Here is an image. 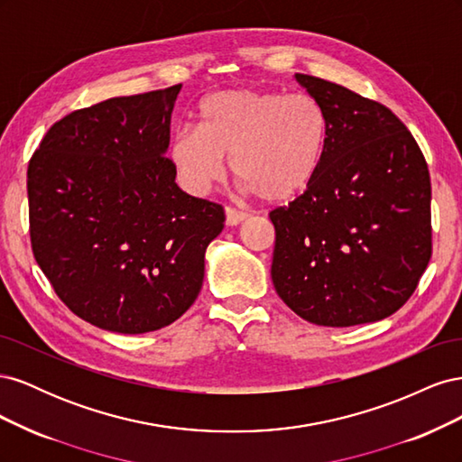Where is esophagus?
I'll return each mask as SVG.
<instances>
[{"label":"esophagus","instance_id":"34e87169","mask_svg":"<svg viewBox=\"0 0 462 462\" xmlns=\"http://www.w3.org/2000/svg\"><path fill=\"white\" fill-rule=\"evenodd\" d=\"M246 212H243V209H236L233 206H226V223L227 226H239L241 221L246 219Z\"/></svg>","mask_w":462,"mask_h":462}]
</instances>
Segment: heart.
<instances>
[{
  "label": "heart",
  "mask_w": 462,
  "mask_h": 462,
  "mask_svg": "<svg viewBox=\"0 0 462 462\" xmlns=\"http://www.w3.org/2000/svg\"><path fill=\"white\" fill-rule=\"evenodd\" d=\"M199 129L180 127L170 160L190 192L204 194L226 175V158L250 194L282 204L314 183L329 143V119L306 94L253 88L223 90L204 97Z\"/></svg>",
  "instance_id": "heart-1"
}]
</instances>
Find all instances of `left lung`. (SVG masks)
<instances>
[{"label":"left lung","mask_w":462,"mask_h":462,"mask_svg":"<svg viewBox=\"0 0 462 462\" xmlns=\"http://www.w3.org/2000/svg\"><path fill=\"white\" fill-rule=\"evenodd\" d=\"M297 80L326 109L329 143L314 183L270 212L277 295L316 326L397 312L431 258V183L420 146L380 102L312 75Z\"/></svg>","instance_id":"left-lung-1"}]
</instances>
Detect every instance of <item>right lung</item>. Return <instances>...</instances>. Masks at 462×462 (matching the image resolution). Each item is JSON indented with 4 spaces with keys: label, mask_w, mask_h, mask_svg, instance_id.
<instances>
[{
    "label": "right lung",
    "mask_w": 462,
    "mask_h": 462,
    "mask_svg": "<svg viewBox=\"0 0 462 462\" xmlns=\"http://www.w3.org/2000/svg\"><path fill=\"white\" fill-rule=\"evenodd\" d=\"M180 85L109 97L60 119L29 162L34 258L88 324L146 333L197 300L221 204L183 192L165 156Z\"/></svg>",
    "instance_id": "1"
}]
</instances>
